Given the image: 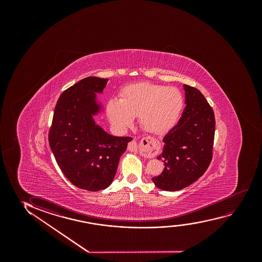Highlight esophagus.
<instances>
[{"mask_svg": "<svg viewBox=\"0 0 262 262\" xmlns=\"http://www.w3.org/2000/svg\"><path fill=\"white\" fill-rule=\"evenodd\" d=\"M137 143L135 141L130 142L128 145V149L130 151H137ZM143 151L145 154L149 157H154L159 152V144L153 139H147L144 140Z\"/></svg>", "mask_w": 262, "mask_h": 262, "instance_id": "obj_1", "label": "esophagus"}]
</instances>
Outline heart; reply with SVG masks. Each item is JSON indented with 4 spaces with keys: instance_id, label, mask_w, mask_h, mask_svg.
<instances>
[{
    "instance_id": "1",
    "label": "heart",
    "mask_w": 262,
    "mask_h": 262,
    "mask_svg": "<svg viewBox=\"0 0 262 262\" xmlns=\"http://www.w3.org/2000/svg\"><path fill=\"white\" fill-rule=\"evenodd\" d=\"M120 96L105 104L108 121L118 132L132 125L138 115L144 130L164 135L177 124L184 106L183 95L174 86L137 83L125 86Z\"/></svg>"
}]
</instances>
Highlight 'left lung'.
<instances>
[{"instance_id":"left-lung-1","label":"left lung","mask_w":262,"mask_h":262,"mask_svg":"<svg viewBox=\"0 0 262 262\" xmlns=\"http://www.w3.org/2000/svg\"><path fill=\"white\" fill-rule=\"evenodd\" d=\"M185 104L182 117L163 139L158 159L165 164L155 185L166 191L182 190L204 174L212 159L215 115L200 90L183 85Z\"/></svg>"}]
</instances>
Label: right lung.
I'll return each mask as SVG.
<instances>
[{
  "instance_id": "1",
  "label": "right lung",
  "mask_w": 262,
  "mask_h": 262,
  "mask_svg": "<svg viewBox=\"0 0 262 262\" xmlns=\"http://www.w3.org/2000/svg\"><path fill=\"white\" fill-rule=\"evenodd\" d=\"M108 79L88 77L61 94L54 112L49 145L61 172L78 188L97 191L114 181L120 158L133 139L116 137L96 123L104 112L97 94Z\"/></svg>"
}]
</instances>
